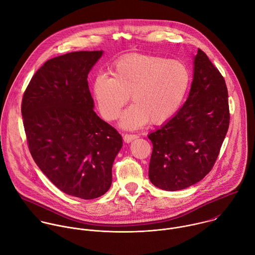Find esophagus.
<instances>
[{"instance_id":"34e87169","label":"esophagus","mask_w":255,"mask_h":255,"mask_svg":"<svg viewBox=\"0 0 255 255\" xmlns=\"http://www.w3.org/2000/svg\"><path fill=\"white\" fill-rule=\"evenodd\" d=\"M137 138H138V135H136V134H125L124 137H123V139L126 143H130V142H132L133 140H135Z\"/></svg>"}]
</instances>
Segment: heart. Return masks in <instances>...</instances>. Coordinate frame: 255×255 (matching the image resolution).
Masks as SVG:
<instances>
[{
  "label": "heart",
  "mask_w": 255,
  "mask_h": 255,
  "mask_svg": "<svg viewBox=\"0 0 255 255\" xmlns=\"http://www.w3.org/2000/svg\"><path fill=\"white\" fill-rule=\"evenodd\" d=\"M112 75H96L92 93L101 115L110 121L119 117L131 94L134 103L120 121L125 129L168 121L181 107L191 83V70L184 61L154 54L125 55L113 64Z\"/></svg>",
  "instance_id": "obj_1"
}]
</instances>
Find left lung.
Here are the masks:
<instances>
[{"instance_id": "left-lung-1", "label": "left lung", "mask_w": 255, "mask_h": 255, "mask_svg": "<svg viewBox=\"0 0 255 255\" xmlns=\"http://www.w3.org/2000/svg\"><path fill=\"white\" fill-rule=\"evenodd\" d=\"M194 65L187 101L148 136L153 144L149 179L165 191L183 190L203 180L212 171L230 126L224 76L200 48Z\"/></svg>"}]
</instances>
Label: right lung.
Here are the masks:
<instances>
[{
    "label": "right lung",
    "instance_id": "right-lung-1",
    "mask_svg": "<svg viewBox=\"0 0 255 255\" xmlns=\"http://www.w3.org/2000/svg\"><path fill=\"white\" fill-rule=\"evenodd\" d=\"M102 50L53 57L34 73L21 101L30 155L61 192L83 200L104 195L122 147L115 128L93 111L87 75Z\"/></svg>",
    "mask_w": 255,
    "mask_h": 255
}]
</instances>
